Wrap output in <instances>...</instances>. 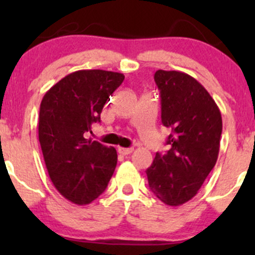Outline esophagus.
<instances>
[{"label":"esophagus","mask_w":255,"mask_h":255,"mask_svg":"<svg viewBox=\"0 0 255 255\" xmlns=\"http://www.w3.org/2000/svg\"><path fill=\"white\" fill-rule=\"evenodd\" d=\"M134 148L131 147H119V153L124 154V156H127V154H130L133 152Z\"/></svg>","instance_id":"1"}]
</instances>
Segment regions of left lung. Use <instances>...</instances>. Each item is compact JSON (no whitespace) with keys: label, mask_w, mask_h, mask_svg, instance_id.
<instances>
[{"label":"left lung","mask_w":255,"mask_h":255,"mask_svg":"<svg viewBox=\"0 0 255 255\" xmlns=\"http://www.w3.org/2000/svg\"><path fill=\"white\" fill-rule=\"evenodd\" d=\"M162 124L170 128L166 153H156L146 170L148 186L169 206L195 197L216 165L222 135V115L206 89L191 75L157 71Z\"/></svg>","instance_id":"obj_1"}]
</instances>
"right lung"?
Listing matches in <instances>:
<instances>
[{"label": "right lung", "instance_id": "obj_1", "mask_svg": "<svg viewBox=\"0 0 255 255\" xmlns=\"http://www.w3.org/2000/svg\"><path fill=\"white\" fill-rule=\"evenodd\" d=\"M121 73L85 69L71 73L44 95L38 136L44 162L55 188L67 200L86 205L107 188L118 153L110 146L86 139L114 91Z\"/></svg>", "mask_w": 255, "mask_h": 255}]
</instances>
